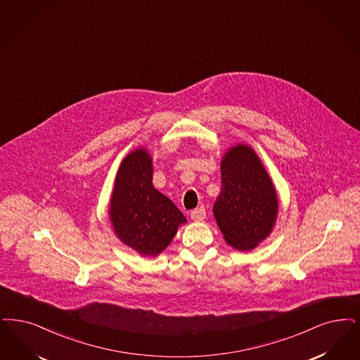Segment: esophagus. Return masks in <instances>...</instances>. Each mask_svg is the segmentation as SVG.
I'll return each mask as SVG.
<instances>
[{
  "label": "esophagus",
  "instance_id": "1",
  "mask_svg": "<svg viewBox=\"0 0 360 360\" xmlns=\"http://www.w3.org/2000/svg\"><path fill=\"white\" fill-rule=\"evenodd\" d=\"M190 217H191V219H194V221H203L205 217H206L205 207L201 206V207H197V209L191 210V212H190Z\"/></svg>",
  "mask_w": 360,
  "mask_h": 360
}]
</instances>
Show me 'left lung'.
<instances>
[{"mask_svg": "<svg viewBox=\"0 0 360 360\" xmlns=\"http://www.w3.org/2000/svg\"><path fill=\"white\" fill-rule=\"evenodd\" d=\"M222 188L213 212L228 244L238 250L256 248L274 228L277 195L255 151L238 144L221 165Z\"/></svg>", "mask_w": 360, "mask_h": 360, "instance_id": "1", "label": "left lung"}]
</instances>
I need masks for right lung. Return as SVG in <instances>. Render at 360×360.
I'll return each mask as SVG.
<instances>
[{
    "label": "right lung",
    "instance_id": "1",
    "mask_svg": "<svg viewBox=\"0 0 360 360\" xmlns=\"http://www.w3.org/2000/svg\"><path fill=\"white\" fill-rule=\"evenodd\" d=\"M117 237L143 256H157L186 222L181 210L153 186V162L143 148L120 165L110 202Z\"/></svg>",
    "mask_w": 360,
    "mask_h": 360
}]
</instances>
